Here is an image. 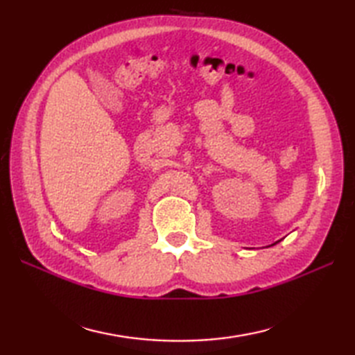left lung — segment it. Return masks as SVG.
I'll return each mask as SVG.
<instances>
[{"label":"left lung","instance_id":"obj_1","mask_svg":"<svg viewBox=\"0 0 355 355\" xmlns=\"http://www.w3.org/2000/svg\"><path fill=\"white\" fill-rule=\"evenodd\" d=\"M277 243H279V241H277ZM277 243H275V244H277ZM275 244H271V245H275Z\"/></svg>","mask_w":355,"mask_h":355}]
</instances>
